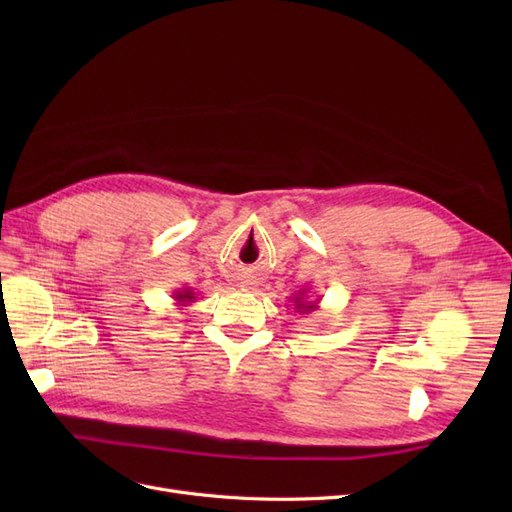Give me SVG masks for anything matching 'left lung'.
<instances>
[{
  "mask_svg": "<svg viewBox=\"0 0 512 512\" xmlns=\"http://www.w3.org/2000/svg\"><path fill=\"white\" fill-rule=\"evenodd\" d=\"M290 299H292V305H294V309H297L299 314H312V312H316L318 303H320V299L307 301V290L297 292V294H294V297H290Z\"/></svg>",
  "mask_w": 512,
  "mask_h": 512,
  "instance_id": "obj_1",
  "label": "left lung"
}]
</instances>
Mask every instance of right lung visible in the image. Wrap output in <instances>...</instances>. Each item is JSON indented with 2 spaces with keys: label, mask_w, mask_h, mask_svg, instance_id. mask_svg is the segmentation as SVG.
I'll list each match as a JSON object with an SVG mask.
<instances>
[{
  "label": "right lung",
  "mask_w": 512,
  "mask_h": 512,
  "mask_svg": "<svg viewBox=\"0 0 512 512\" xmlns=\"http://www.w3.org/2000/svg\"><path fill=\"white\" fill-rule=\"evenodd\" d=\"M173 299H175V305L185 307V305H190V303L196 301V292L192 288H177L173 292Z\"/></svg>",
  "instance_id": "obj_1"
}]
</instances>
